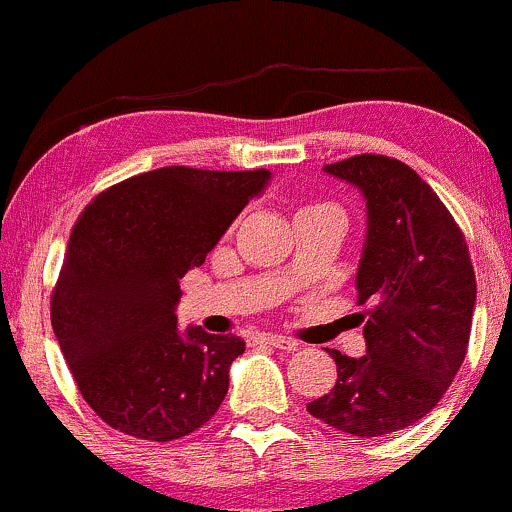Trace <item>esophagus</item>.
<instances>
[{"label":"esophagus","mask_w":512,"mask_h":512,"mask_svg":"<svg viewBox=\"0 0 512 512\" xmlns=\"http://www.w3.org/2000/svg\"><path fill=\"white\" fill-rule=\"evenodd\" d=\"M252 342H257V345L274 347V350H286V352H291V350H296V347H299V342L284 338V335H265V333H262V335H255Z\"/></svg>","instance_id":"34e87169"}]
</instances>
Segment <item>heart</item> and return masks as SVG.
Wrapping results in <instances>:
<instances>
[{"mask_svg": "<svg viewBox=\"0 0 512 512\" xmlns=\"http://www.w3.org/2000/svg\"><path fill=\"white\" fill-rule=\"evenodd\" d=\"M316 206H325V204H316ZM306 209H308V206H306Z\"/></svg>", "mask_w": 512, "mask_h": 512, "instance_id": "1", "label": "heart"}]
</instances>
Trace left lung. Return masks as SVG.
Here are the masks:
<instances>
[{
	"label": "left lung",
	"instance_id": "1",
	"mask_svg": "<svg viewBox=\"0 0 512 512\" xmlns=\"http://www.w3.org/2000/svg\"><path fill=\"white\" fill-rule=\"evenodd\" d=\"M323 170L367 201L357 269L367 355L328 350L338 384L306 408L347 435L381 437L425 418L462 367L476 303L474 267L452 213L406 162L355 155Z\"/></svg>",
	"mask_w": 512,
	"mask_h": 512
}]
</instances>
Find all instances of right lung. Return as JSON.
<instances>
[{
  "instance_id": "right-lung-1",
  "label": "right lung",
  "mask_w": 512,
  "mask_h": 512,
  "mask_svg": "<svg viewBox=\"0 0 512 512\" xmlns=\"http://www.w3.org/2000/svg\"><path fill=\"white\" fill-rule=\"evenodd\" d=\"M267 170L160 167L101 192L70 233L50 323L82 398L123 435L170 442L209 423L245 352L235 335L179 333V279L204 265Z\"/></svg>"
}]
</instances>
